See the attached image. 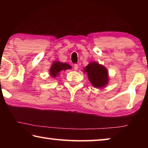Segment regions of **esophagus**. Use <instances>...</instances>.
<instances>
[{
  "instance_id": "1",
  "label": "esophagus",
  "mask_w": 148,
  "mask_h": 148,
  "mask_svg": "<svg viewBox=\"0 0 148 148\" xmlns=\"http://www.w3.org/2000/svg\"><path fill=\"white\" fill-rule=\"evenodd\" d=\"M74 69L75 71H76V70H77V69H78V65H77V64H75L74 66Z\"/></svg>"
}]
</instances>
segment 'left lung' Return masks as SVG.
Masks as SVG:
<instances>
[{
    "mask_svg": "<svg viewBox=\"0 0 148 148\" xmlns=\"http://www.w3.org/2000/svg\"><path fill=\"white\" fill-rule=\"evenodd\" d=\"M92 86L97 88H101L108 84V72L106 67L97 62H92L84 69Z\"/></svg>",
    "mask_w": 148,
    "mask_h": 148,
    "instance_id": "1",
    "label": "left lung"
}]
</instances>
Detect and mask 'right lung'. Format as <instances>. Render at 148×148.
Wrapping results in <instances>:
<instances>
[{
	"mask_svg": "<svg viewBox=\"0 0 148 148\" xmlns=\"http://www.w3.org/2000/svg\"><path fill=\"white\" fill-rule=\"evenodd\" d=\"M71 69L72 66L69 64L56 61V62H53V64H52L51 68L49 69V74L51 75V76L56 77V76H59L60 72Z\"/></svg>",
	"mask_w": 148,
	"mask_h": 148,
	"instance_id": "add662e5",
	"label": "right lung"
}]
</instances>
